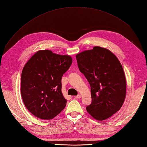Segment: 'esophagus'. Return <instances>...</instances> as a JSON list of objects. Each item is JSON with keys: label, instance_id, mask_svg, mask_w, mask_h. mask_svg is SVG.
<instances>
[{"label": "esophagus", "instance_id": "34e87169", "mask_svg": "<svg viewBox=\"0 0 147 147\" xmlns=\"http://www.w3.org/2000/svg\"><path fill=\"white\" fill-rule=\"evenodd\" d=\"M74 98H81V95H76V96H74Z\"/></svg>", "mask_w": 147, "mask_h": 147}]
</instances>
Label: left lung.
Wrapping results in <instances>:
<instances>
[{"instance_id": "1", "label": "left lung", "mask_w": 147, "mask_h": 147, "mask_svg": "<svg viewBox=\"0 0 147 147\" xmlns=\"http://www.w3.org/2000/svg\"><path fill=\"white\" fill-rule=\"evenodd\" d=\"M76 58L91 88L92 102L87 112L99 121L111 117L122 107L126 93L125 74L119 61L100 47L81 52Z\"/></svg>"}]
</instances>
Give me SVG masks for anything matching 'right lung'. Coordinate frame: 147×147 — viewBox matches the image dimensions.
I'll list each match as a JSON object with an SVG mask.
<instances>
[{
  "label": "right lung",
  "mask_w": 147,
  "mask_h": 147,
  "mask_svg": "<svg viewBox=\"0 0 147 147\" xmlns=\"http://www.w3.org/2000/svg\"><path fill=\"white\" fill-rule=\"evenodd\" d=\"M69 55L49 50L35 53L21 73V93L24 105L35 116L51 119L63 110L67 100L61 92V79L72 64Z\"/></svg>",
  "instance_id": "add662e5"
}]
</instances>
